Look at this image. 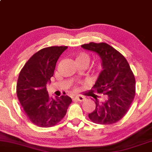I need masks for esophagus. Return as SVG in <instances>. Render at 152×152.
<instances>
[{"mask_svg":"<svg viewBox=\"0 0 152 152\" xmlns=\"http://www.w3.org/2000/svg\"><path fill=\"white\" fill-rule=\"evenodd\" d=\"M75 99L76 100H77L78 102H83V101L86 99V98H85L84 96H75Z\"/></svg>","mask_w":152,"mask_h":152,"instance_id":"obj_1","label":"esophagus"}]
</instances>
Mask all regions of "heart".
<instances>
[{
	"instance_id": "b5f03b06",
	"label": "heart",
	"mask_w": 152,
	"mask_h": 152,
	"mask_svg": "<svg viewBox=\"0 0 152 152\" xmlns=\"http://www.w3.org/2000/svg\"><path fill=\"white\" fill-rule=\"evenodd\" d=\"M75 61L78 65H83L86 67L89 64L91 58H90L89 55L88 53H84V52H81L78 54L76 55L75 56ZM99 69V66L96 67V70Z\"/></svg>"
}]
</instances>
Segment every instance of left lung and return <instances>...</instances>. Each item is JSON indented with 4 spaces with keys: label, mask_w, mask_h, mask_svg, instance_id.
Wrapping results in <instances>:
<instances>
[{
    "label": "left lung",
    "mask_w": 152,
    "mask_h": 152,
    "mask_svg": "<svg viewBox=\"0 0 152 152\" xmlns=\"http://www.w3.org/2000/svg\"><path fill=\"white\" fill-rule=\"evenodd\" d=\"M81 47L97 53L103 68L92 91L103 94L104 100L99 102L94 94L96 109L88 115L89 119L100 125L115 123L126 115L134 99V75L123 55L109 44L92 42Z\"/></svg>",
    "instance_id": "left-lung-1"
}]
</instances>
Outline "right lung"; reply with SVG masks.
I'll list each match as a JSON object with an SVG mask.
<instances>
[{
  "instance_id": "obj_1",
  "label": "right lung",
  "mask_w": 152,
  "mask_h": 152,
  "mask_svg": "<svg viewBox=\"0 0 152 152\" xmlns=\"http://www.w3.org/2000/svg\"><path fill=\"white\" fill-rule=\"evenodd\" d=\"M66 48L67 46H51L38 50L19 73L17 84L18 99L29 120L41 128L58 124L72 103L68 96L52 99L46 90V84L53 76L57 61Z\"/></svg>"
}]
</instances>
